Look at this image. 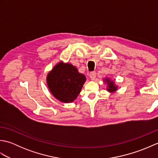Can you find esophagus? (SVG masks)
<instances>
[{"mask_svg":"<svg viewBox=\"0 0 158 158\" xmlns=\"http://www.w3.org/2000/svg\"><path fill=\"white\" fill-rule=\"evenodd\" d=\"M89 77L92 80H94L96 77V73L95 72H91L89 73Z\"/></svg>","mask_w":158,"mask_h":158,"instance_id":"obj_1","label":"esophagus"}]
</instances>
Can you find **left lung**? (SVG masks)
Returning a JSON list of instances; mask_svg holds the SVG:
<instances>
[{"label":"left lung","instance_id":"8db88e82","mask_svg":"<svg viewBox=\"0 0 158 158\" xmlns=\"http://www.w3.org/2000/svg\"><path fill=\"white\" fill-rule=\"evenodd\" d=\"M105 81L107 83V86H108L107 90H108L109 92H114L117 89V86L114 84V82L111 81V80H110V79L106 78Z\"/></svg>","mask_w":158,"mask_h":158}]
</instances>
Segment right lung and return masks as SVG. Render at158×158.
<instances>
[{
    "label": "right lung",
    "instance_id": "1",
    "mask_svg": "<svg viewBox=\"0 0 158 158\" xmlns=\"http://www.w3.org/2000/svg\"><path fill=\"white\" fill-rule=\"evenodd\" d=\"M86 81L85 76L69 63L60 62L47 76V83L52 95L60 102L74 101Z\"/></svg>",
    "mask_w": 158,
    "mask_h": 158
}]
</instances>
